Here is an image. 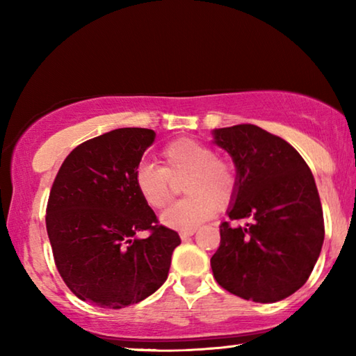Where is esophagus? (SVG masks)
Returning a JSON list of instances; mask_svg holds the SVG:
<instances>
[{"instance_id":"esophagus-1","label":"esophagus","mask_w":356,"mask_h":356,"mask_svg":"<svg viewBox=\"0 0 356 356\" xmlns=\"http://www.w3.org/2000/svg\"><path fill=\"white\" fill-rule=\"evenodd\" d=\"M195 232H196L195 229H191V231H180L179 236H180V238H182V240H186V238H190Z\"/></svg>"}]
</instances>
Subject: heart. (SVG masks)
Here are the masks:
<instances>
[{
  "label": "heart",
  "instance_id": "1",
  "mask_svg": "<svg viewBox=\"0 0 356 356\" xmlns=\"http://www.w3.org/2000/svg\"><path fill=\"white\" fill-rule=\"evenodd\" d=\"M163 168L143 163L135 168L134 180L143 201L152 209L166 207L174 196V182L186 176L184 193L188 197L161 213L166 227L191 231L229 206L236 197L238 177L231 160L216 156L215 150L191 138H179L161 149Z\"/></svg>",
  "mask_w": 356,
  "mask_h": 356
}]
</instances>
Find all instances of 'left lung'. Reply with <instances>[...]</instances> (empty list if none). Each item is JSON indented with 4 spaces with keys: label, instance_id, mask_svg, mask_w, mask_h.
<instances>
[{
    "label": "left lung",
    "instance_id": "8db88e82",
    "mask_svg": "<svg viewBox=\"0 0 356 356\" xmlns=\"http://www.w3.org/2000/svg\"><path fill=\"white\" fill-rule=\"evenodd\" d=\"M232 156L238 186L231 221L220 226V246L210 259L218 284L240 298L275 303L308 281L321 254L325 225L321 197L297 150L257 125L213 131Z\"/></svg>",
    "mask_w": 356,
    "mask_h": 356
}]
</instances>
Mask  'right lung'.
Returning a JSON list of instances; mask_svg holds the SVG:
<instances>
[{"label": "right lung", "mask_w": 356, "mask_h": 356, "mask_svg": "<svg viewBox=\"0 0 356 356\" xmlns=\"http://www.w3.org/2000/svg\"><path fill=\"white\" fill-rule=\"evenodd\" d=\"M155 141L149 129H116L76 146L47 204V232L59 275L100 308L140 303L168 278L180 237L161 226L136 191L134 174ZM147 230L146 239H136Z\"/></svg>", "instance_id": "right-lung-1"}]
</instances>
